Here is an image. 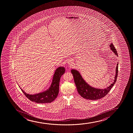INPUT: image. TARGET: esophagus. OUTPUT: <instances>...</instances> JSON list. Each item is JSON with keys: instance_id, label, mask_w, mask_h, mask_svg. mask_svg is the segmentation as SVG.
<instances>
[{"instance_id": "1", "label": "esophagus", "mask_w": 133, "mask_h": 133, "mask_svg": "<svg viewBox=\"0 0 133 133\" xmlns=\"http://www.w3.org/2000/svg\"><path fill=\"white\" fill-rule=\"evenodd\" d=\"M68 64L70 66H72L73 64V62H72V60H70L69 61V62H68Z\"/></svg>"}]
</instances>
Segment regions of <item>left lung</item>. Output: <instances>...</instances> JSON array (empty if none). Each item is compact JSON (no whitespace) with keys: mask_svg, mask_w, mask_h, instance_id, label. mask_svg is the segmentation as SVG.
I'll use <instances>...</instances> for the list:
<instances>
[{"mask_svg":"<svg viewBox=\"0 0 133 133\" xmlns=\"http://www.w3.org/2000/svg\"><path fill=\"white\" fill-rule=\"evenodd\" d=\"M110 47V49L115 54V55L118 56V53L113 44H111ZM118 63L116 67L115 77L114 82L108 87L104 89L95 88L91 86L84 80L78 71L74 69H72L71 72L73 75L78 92L80 96L86 99L93 100H97L105 96L116 81L118 76Z\"/></svg>","mask_w":133,"mask_h":133,"instance_id":"obj_1","label":"left lung"}]
</instances>
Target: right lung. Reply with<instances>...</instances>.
Returning <instances> with one entry per match:
<instances>
[{"mask_svg": "<svg viewBox=\"0 0 133 133\" xmlns=\"http://www.w3.org/2000/svg\"><path fill=\"white\" fill-rule=\"evenodd\" d=\"M65 71V68L61 66L57 68L54 74L50 86L47 90L41 92L33 95L27 94L18 86L26 97L31 101L38 103H50L55 100L58 96L60 79Z\"/></svg>", "mask_w": 133, "mask_h": 133, "instance_id": "1", "label": "right lung"}]
</instances>
